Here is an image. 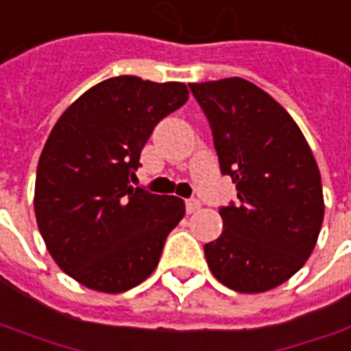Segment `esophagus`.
I'll return each mask as SVG.
<instances>
[{"instance_id":"esophagus-1","label":"esophagus","mask_w":351,"mask_h":351,"mask_svg":"<svg viewBox=\"0 0 351 351\" xmlns=\"http://www.w3.org/2000/svg\"><path fill=\"white\" fill-rule=\"evenodd\" d=\"M199 207H202V204H199V199H195V197H192V199H188L186 202V211L192 215V213H195V211H199Z\"/></svg>"}]
</instances>
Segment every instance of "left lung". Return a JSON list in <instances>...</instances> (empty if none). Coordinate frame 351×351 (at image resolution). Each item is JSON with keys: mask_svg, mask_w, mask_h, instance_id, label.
<instances>
[{"mask_svg": "<svg viewBox=\"0 0 351 351\" xmlns=\"http://www.w3.org/2000/svg\"><path fill=\"white\" fill-rule=\"evenodd\" d=\"M209 119L221 173L238 206L221 207V236L204 245L219 282L259 294L295 275L311 256L325 217L321 173L285 107L244 78L190 84Z\"/></svg>", "mask_w": 351, "mask_h": 351, "instance_id": "left-lung-1", "label": "left lung"}]
</instances>
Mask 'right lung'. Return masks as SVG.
<instances>
[{"label": "right lung", "mask_w": 351, "mask_h": 351, "mask_svg": "<svg viewBox=\"0 0 351 351\" xmlns=\"http://www.w3.org/2000/svg\"><path fill=\"white\" fill-rule=\"evenodd\" d=\"M186 101L182 82L113 76L66 107L47 136L36 223L53 261L86 288L119 294L156 271L184 202L130 182L157 123Z\"/></svg>", "instance_id": "1"}]
</instances>
